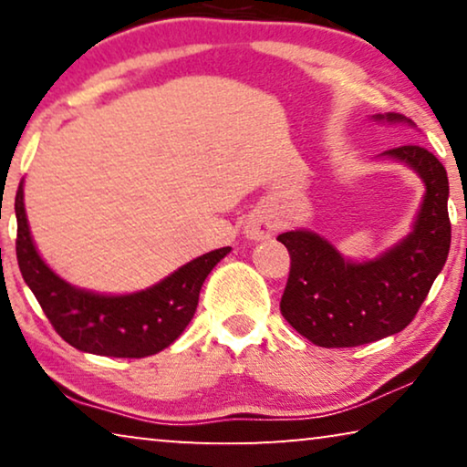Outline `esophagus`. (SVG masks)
Instances as JSON below:
<instances>
[{
  "instance_id": "esophagus-1",
  "label": "esophagus",
  "mask_w": 467,
  "mask_h": 467,
  "mask_svg": "<svg viewBox=\"0 0 467 467\" xmlns=\"http://www.w3.org/2000/svg\"><path fill=\"white\" fill-rule=\"evenodd\" d=\"M244 234H246V238H251L254 242L267 240L274 235V223L270 216H264V214L251 216V221H248L244 227Z\"/></svg>"
}]
</instances>
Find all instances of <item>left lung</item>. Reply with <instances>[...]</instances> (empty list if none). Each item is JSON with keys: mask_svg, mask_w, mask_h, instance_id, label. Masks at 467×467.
<instances>
[{"mask_svg": "<svg viewBox=\"0 0 467 467\" xmlns=\"http://www.w3.org/2000/svg\"><path fill=\"white\" fill-rule=\"evenodd\" d=\"M382 123H414L404 114H376ZM425 184L412 232L379 257L347 259L329 240L308 229L280 234L291 272L280 312L297 334L323 348L361 347L408 327L425 302L451 248L449 176L419 144L385 150Z\"/></svg>", "mask_w": 467, "mask_h": 467, "instance_id": "1", "label": "left lung"}]
</instances>
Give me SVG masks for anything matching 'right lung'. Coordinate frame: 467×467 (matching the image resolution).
<instances>
[{
  "label": "right lung",
  "instance_id": "right-lung-1",
  "mask_svg": "<svg viewBox=\"0 0 467 467\" xmlns=\"http://www.w3.org/2000/svg\"><path fill=\"white\" fill-rule=\"evenodd\" d=\"M15 213L16 259L23 280L57 334L74 348L91 355L140 359L168 348L193 318L203 280L232 251L223 246L202 254L149 289L104 296L69 285L40 257L25 213L23 181L16 191Z\"/></svg>",
  "mask_w": 467,
  "mask_h": 467
}]
</instances>
